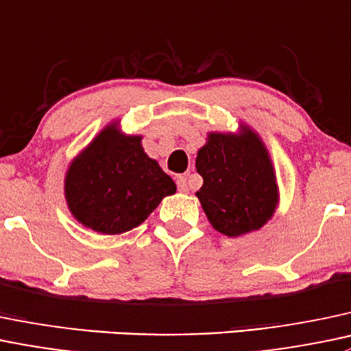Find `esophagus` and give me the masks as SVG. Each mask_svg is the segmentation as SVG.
I'll return each instance as SVG.
<instances>
[{
    "label": "esophagus",
    "instance_id": "esophagus-1",
    "mask_svg": "<svg viewBox=\"0 0 351 351\" xmlns=\"http://www.w3.org/2000/svg\"><path fill=\"white\" fill-rule=\"evenodd\" d=\"M176 185H178V190L182 191V193H186V191H188L186 176H178V178H176Z\"/></svg>",
    "mask_w": 351,
    "mask_h": 351
}]
</instances>
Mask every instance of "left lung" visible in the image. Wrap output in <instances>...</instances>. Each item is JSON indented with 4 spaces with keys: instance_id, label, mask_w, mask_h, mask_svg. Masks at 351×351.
I'll use <instances>...</instances> for the list:
<instances>
[{
    "instance_id": "8db88e82",
    "label": "left lung",
    "mask_w": 351,
    "mask_h": 351,
    "mask_svg": "<svg viewBox=\"0 0 351 351\" xmlns=\"http://www.w3.org/2000/svg\"><path fill=\"white\" fill-rule=\"evenodd\" d=\"M204 186L197 197L215 230L239 237L259 230L278 206L274 168L264 143L249 128L242 134L210 132L198 149Z\"/></svg>"
}]
</instances>
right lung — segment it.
I'll return each instance as SVG.
<instances>
[{
    "mask_svg": "<svg viewBox=\"0 0 351 351\" xmlns=\"http://www.w3.org/2000/svg\"><path fill=\"white\" fill-rule=\"evenodd\" d=\"M175 191V182L145 153L141 136L123 134L114 124L99 132L65 175L72 215L106 235L138 227Z\"/></svg>",
    "mask_w": 351,
    "mask_h": 351,
    "instance_id": "right-lung-1",
    "label": "right lung"
}]
</instances>
